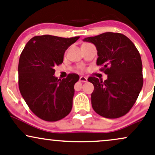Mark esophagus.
Masks as SVG:
<instances>
[{
	"instance_id": "1",
	"label": "esophagus",
	"mask_w": 155,
	"mask_h": 155,
	"mask_svg": "<svg viewBox=\"0 0 155 155\" xmlns=\"http://www.w3.org/2000/svg\"><path fill=\"white\" fill-rule=\"evenodd\" d=\"M79 81H81V82H87V78L85 77V76H80V78H79Z\"/></svg>"
}]
</instances>
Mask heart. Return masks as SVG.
<instances>
[{
  "mask_svg": "<svg viewBox=\"0 0 155 155\" xmlns=\"http://www.w3.org/2000/svg\"><path fill=\"white\" fill-rule=\"evenodd\" d=\"M80 70H84V68H82V67H81L80 68H79Z\"/></svg>",
  "mask_w": 155,
  "mask_h": 155,
  "instance_id": "heart-1",
  "label": "heart"
}]
</instances>
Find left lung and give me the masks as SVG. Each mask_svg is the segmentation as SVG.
Returning a JSON list of instances; mask_svg holds the SVG:
<instances>
[{"instance_id":"obj_1","label":"left lung","mask_w":155,"mask_h":155,"mask_svg":"<svg viewBox=\"0 0 155 155\" xmlns=\"http://www.w3.org/2000/svg\"><path fill=\"white\" fill-rule=\"evenodd\" d=\"M84 41L96 45L97 65L107 75L103 81L91 76L94 91L91 94L93 110L101 116L117 118L128 113L135 103L143 84L141 57L130 39L120 33L106 32L86 37Z\"/></svg>"}]
</instances>
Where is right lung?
<instances>
[{
    "mask_svg": "<svg viewBox=\"0 0 155 155\" xmlns=\"http://www.w3.org/2000/svg\"><path fill=\"white\" fill-rule=\"evenodd\" d=\"M79 37L63 38L52 35L35 36L26 43L18 64V84L25 103L38 118L57 121L71 111L76 74L65 79L54 76V66L63 62L64 54Z\"/></svg>",
    "mask_w": 155,
    "mask_h": 155,
    "instance_id": "add662e5",
    "label": "right lung"
}]
</instances>
